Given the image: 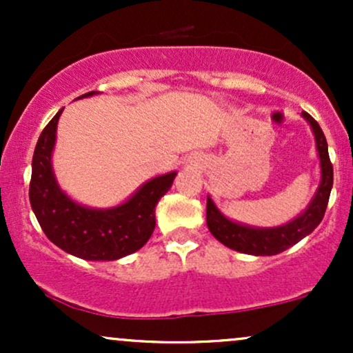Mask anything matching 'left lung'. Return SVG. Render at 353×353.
I'll list each match as a JSON object with an SVG mask.
<instances>
[{
	"instance_id": "left-lung-1",
	"label": "left lung",
	"mask_w": 353,
	"mask_h": 353,
	"mask_svg": "<svg viewBox=\"0 0 353 353\" xmlns=\"http://www.w3.org/2000/svg\"><path fill=\"white\" fill-rule=\"evenodd\" d=\"M302 117L310 124L315 137V145H317L320 161V184L317 192L303 212L287 224L277 225V228H252V225L230 221L217 209L210 196H208V210H205L208 228L210 234L229 249L249 255L281 254L309 236L322 222L327 204H329L332 184H334V168H332L329 157L327 139L319 123L305 111H302Z\"/></svg>"
}]
</instances>
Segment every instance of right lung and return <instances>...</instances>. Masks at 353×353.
<instances>
[{"mask_svg":"<svg viewBox=\"0 0 353 353\" xmlns=\"http://www.w3.org/2000/svg\"><path fill=\"white\" fill-rule=\"evenodd\" d=\"M98 91L81 98H91ZM63 109L48 123L34 148L30 202L43 232L64 252L84 261H117L143 247L156 228V205L171 189L176 171L144 182L123 204L108 209L88 208L71 199L56 181L52 149Z\"/></svg>","mask_w":353,"mask_h":353,"instance_id":"add662e5","label":"right lung"}]
</instances>
